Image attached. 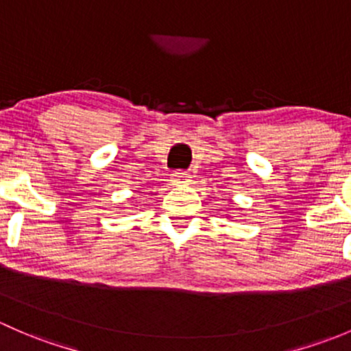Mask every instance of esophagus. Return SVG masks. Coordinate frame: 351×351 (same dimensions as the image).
Masks as SVG:
<instances>
[{"label":"esophagus","instance_id":"34e87169","mask_svg":"<svg viewBox=\"0 0 351 351\" xmlns=\"http://www.w3.org/2000/svg\"><path fill=\"white\" fill-rule=\"evenodd\" d=\"M171 182L174 184V186H186V184L191 182V176L187 174V172H174L171 177Z\"/></svg>","mask_w":351,"mask_h":351}]
</instances>
